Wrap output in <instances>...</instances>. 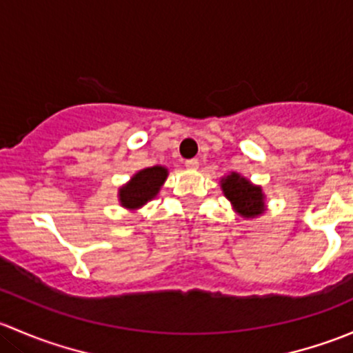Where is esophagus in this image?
I'll list each match as a JSON object with an SVG mask.
<instances>
[{
    "instance_id": "34e87169",
    "label": "esophagus",
    "mask_w": 353,
    "mask_h": 353,
    "mask_svg": "<svg viewBox=\"0 0 353 353\" xmlns=\"http://www.w3.org/2000/svg\"><path fill=\"white\" fill-rule=\"evenodd\" d=\"M199 167V162L196 159H191V160H186V169L190 170H196Z\"/></svg>"
}]
</instances>
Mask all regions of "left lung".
Wrapping results in <instances>:
<instances>
[{"label": "left lung", "mask_w": 353, "mask_h": 353, "mask_svg": "<svg viewBox=\"0 0 353 353\" xmlns=\"http://www.w3.org/2000/svg\"><path fill=\"white\" fill-rule=\"evenodd\" d=\"M223 196L230 201L234 212L245 220L261 216L266 212L265 191L258 184H252L248 177L230 172L220 179Z\"/></svg>", "instance_id": "8db88e82"}]
</instances>
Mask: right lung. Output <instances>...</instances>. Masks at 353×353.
<instances>
[{
  "label": "right lung",
  "instance_id": "1",
  "mask_svg": "<svg viewBox=\"0 0 353 353\" xmlns=\"http://www.w3.org/2000/svg\"><path fill=\"white\" fill-rule=\"evenodd\" d=\"M167 176H169V169L163 165L138 170L126 184L117 190L119 205L126 210L141 208L160 193V188L165 183Z\"/></svg>",
  "mask_w": 353,
  "mask_h": 353
}]
</instances>
